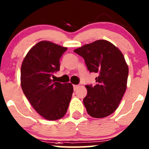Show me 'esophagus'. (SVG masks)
Wrapping results in <instances>:
<instances>
[{
    "instance_id": "1",
    "label": "esophagus",
    "mask_w": 149,
    "mask_h": 149,
    "mask_svg": "<svg viewBox=\"0 0 149 149\" xmlns=\"http://www.w3.org/2000/svg\"><path fill=\"white\" fill-rule=\"evenodd\" d=\"M73 87H74V91H76V90L79 87V85H74V86H73Z\"/></svg>"
}]
</instances>
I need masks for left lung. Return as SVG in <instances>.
Returning a JSON list of instances; mask_svg holds the SVG:
<instances>
[{
	"label": "left lung",
	"mask_w": 149,
	"mask_h": 149,
	"mask_svg": "<svg viewBox=\"0 0 149 149\" xmlns=\"http://www.w3.org/2000/svg\"><path fill=\"white\" fill-rule=\"evenodd\" d=\"M84 59L90 72L98 73L96 84L86 85L83 102L90 116L103 118L118 108L126 91L129 68L120 50L110 41L97 40L74 51Z\"/></svg>",
	"instance_id": "8db88e82"
}]
</instances>
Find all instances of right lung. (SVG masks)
I'll return each mask as SVG.
<instances>
[{
	"instance_id": "obj_1",
	"label": "right lung",
	"mask_w": 149,
	"mask_h": 149,
	"mask_svg": "<svg viewBox=\"0 0 149 149\" xmlns=\"http://www.w3.org/2000/svg\"><path fill=\"white\" fill-rule=\"evenodd\" d=\"M68 48L48 41L34 45L21 66L20 84L25 96L44 119L59 120L68 111L73 93L71 83L52 79L60 70V58Z\"/></svg>"
}]
</instances>
